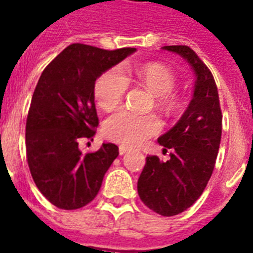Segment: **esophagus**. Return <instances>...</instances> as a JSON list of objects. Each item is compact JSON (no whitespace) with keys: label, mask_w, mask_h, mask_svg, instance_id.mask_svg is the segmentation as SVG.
<instances>
[{"label":"esophagus","mask_w":253,"mask_h":253,"mask_svg":"<svg viewBox=\"0 0 253 253\" xmlns=\"http://www.w3.org/2000/svg\"><path fill=\"white\" fill-rule=\"evenodd\" d=\"M131 149L128 147H126V145H121L120 147V155L122 156V155H126V153H128V152H130Z\"/></svg>","instance_id":"34e87169"}]
</instances>
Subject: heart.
<instances>
[{
    "label": "heart",
    "instance_id": "heart-1",
    "mask_svg": "<svg viewBox=\"0 0 253 253\" xmlns=\"http://www.w3.org/2000/svg\"><path fill=\"white\" fill-rule=\"evenodd\" d=\"M127 82L140 84L155 94V105L161 112L170 114L179 109V98L173 92L174 75L168 67L156 62L116 67L102 74L94 84V97L98 106L104 110L116 108L126 93ZM160 128L161 123L153 114L140 116L121 110L106 120L104 133L112 141L136 147L156 135Z\"/></svg>",
    "mask_w": 253,
    "mask_h": 253
}]
</instances>
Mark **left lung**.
Masks as SVG:
<instances>
[{
	"label": "left lung",
	"mask_w": 253,
	"mask_h": 253,
	"mask_svg": "<svg viewBox=\"0 0 253 253\" xmlns=\"http://www.w3.org/2000/svg\"><path fill=\"white\" fill-rule=\"evenodd\" d=\"M179 54L194 70V93L180 120L157 139L170 159L148 156L137 194L153 212L165 217L190 208L203 194L214 169L222 133V113L214 78L198 54L186 45L162 46Z\"/></svg>",
	"instance_id": "obj_1"
}]
</instances>
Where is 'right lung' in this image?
Here are the masks:
<instances>
[{
    "instance_id": "1",
    "label": "right lung",
    "mask_w": 253,
    "mask_h": 253,
    "mask_svg": "<svg viewBox=\"0 0 253 253\" xmlns=\"http://www.w3.org/2000/svg\"><path fill=\"white\" fill-rule=\"evenodd\" d=\"M135 52L71 44L41 74L27 117V161L35 184L57 208L73 211L91 203L118 157L112 143L85 155L79 143L93 140L98 126L96 80Z\"/></svg>"
}]
</instances>
